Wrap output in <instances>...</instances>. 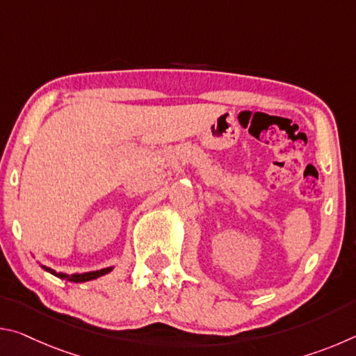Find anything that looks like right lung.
<instances>
[{
  "mask_svg": "<svg viewBox=\"0 0 356 356\" xmlns=\"http://www.w3.org/2000/svg\"><path fill=\"white\" fill-rule=\"evenodd\" d=\"M47 272H50L51 275L58 276V278L61 280H67V281H72V282H84V281H91V280H95L99 278V276H104L106 275L108 272H111V267L110 268H104V270H99V272H91V273H83V275H65V273H56L55 270L48 268V267H44Z\"/></svg>",
  "mask_w": 356,
  "mask_h": 356,
  "instance_id": "add662e5",
  "label": "right lung"
}]
</instances>
